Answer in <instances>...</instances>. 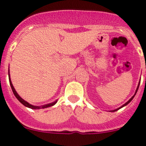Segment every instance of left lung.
I'll use <instances>...</instances> for the list:
<instances>
[{
  "label": "left lung",
  "instance_id": "left-lung-1",
  "mask_svg": "<svg viewBox=\"0 0 146 146\" xmlns=\"http://www.w3.org/2000/svg\"><path fill=\"white\" fill-rule=\"evenodd\" d=\"M140 82H139V84H138V86H137V89H136V91H135V95H134V96H132V97H131V99H129V101H128V102H126V103H125V104H123V105H122V106H121V108H118V109H116V110H111V111H112V112H115V111H116V110H118L121 109V108H123V107H124V106H126V105H127V104H129V102H131V100H132V99H133V98H134V97H135V94H137V90H138V88H139V86H140Z\"/></svg>",
  "mask_w": 146,
  "mask_h": 146
}]
</instances>
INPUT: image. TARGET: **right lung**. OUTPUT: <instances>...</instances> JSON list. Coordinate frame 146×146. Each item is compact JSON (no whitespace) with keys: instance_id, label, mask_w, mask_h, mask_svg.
<instances>
[{"instance_id":"1","label":"right lung","mask_w":146,"mask_h":146,"mask_svg":"<svg viewBox=\"0 0 146 146\" xmlns=\"http://www.w3.org/2000/svg\"><path fill=\"white\" fill-rule=\"evenodd\" d=\"M9 83H10V86H11V89H12V91L13 93H14V94H15V96H16L17 99L19 100V101L20 102L22 103V104H23V105H25V107H27V108H31V109H34V110H36V109H44V108H49V107H51V106H53L54 104H55V103L57 102L58 100H56V101L53 102L52 103H50V104H44V105H42V106H34V105H32V104H29L28 102H27L26 101H25L24 99H22L21 97H20L19 95H18V94L17 93V91H15V88H14V86H13L12 83H11V79H10V74H9Z\"/></svg>"}]
</instances>
